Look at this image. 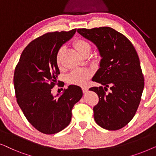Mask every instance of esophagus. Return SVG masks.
Here are the masks:
<instances>
[{
  "instance_id": "obj_1",
  "label": "esophagus",
  "mask_w": 156,
  "mask_h": 156,
  "mask_svg": "<svg viewBox=\"0 0 156 156\" xmlns=\"http://www.w3.org/2000/svg\"><path fill=\"white\" fill-rule=\"evenodd\" d=\"M82 90L83 93H86V92L88 90V87L86 86H83V87H82Z\"/></svg>"
}]
</instances>
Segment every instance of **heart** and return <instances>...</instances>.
<instances>
[{"label": "heart", "mask_w": 156, "mask_h": 156, "mask_svg": "<svg viewBox=\"0 0 156 156\" xmlns=\"http://www.w3.org/2000/svg\"><path fill=\"white\" fill-rule=\"evenodd\" d=\"M73 47L80 53L81 55H88L91 50V47L88 41L84 39L78 38L74 40ZM64 48L61 47L57 51L56 60V63L59 64L61 61V56L62 54ZM93 72L89 69H77L73 70L71 73L68 76L67 80L70 84L76 85H84L87 81L92 76Z\"/></svg>", "instance_id": "obj_1"}]
</instances>
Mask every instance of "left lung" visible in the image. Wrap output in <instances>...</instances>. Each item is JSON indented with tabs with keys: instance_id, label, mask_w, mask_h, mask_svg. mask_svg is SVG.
I'll list each match as a JSON object with an SVG mask.
<instances>
[{
	"instance_id": "obj_1",
	"label": "left lung",
	"mask_w": 156,
	"mask_h": 156,
	"mask_svg": "<svg viewBox=\"0 0 156 156\" xmlns=\"http://www.w3.org/2000/svg\"><path fill=\"white\" fill-rule=\"evenodd\" d=\"M77 32L98 47L102 57L93 80L104 85L93 87L99 97L93 107L95 122L107 130H118L133 119L144 87L137 52L124 34L109 27L81 28ZM108 87L111 90L107 93Z\"/></svg>"
}]
</instances>
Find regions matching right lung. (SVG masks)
<instances>
[{
  "label": "right lung",
  "mask_w": 156,
  "mask_h": 156,
  "mask_svg": "<svg viewBox=\"0 0 156 156\" xmlns=\"http://www.w3.org/2000/svg\"><path fill=\"white\" fill-rule=\"evenodd\" d=\"M76 32H48L37 37L23 50L15 67L13 83L17 104L28 122L45 134L58 133L70 124L72 109L83 96L80 87L73 85L58 98L51 93L60 74L57 51Z\"/></svg>",
  "instance_id": "add662e5"
}]
</instances>
